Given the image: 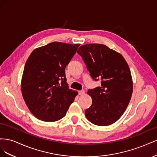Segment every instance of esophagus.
I'll list each match as a JSON object with an SVG mask.
<instances>
[{
	"label": "esophagus",
	"instance_id": "1",
	"mask_svg": "<svg viewBox=\"0 0 157 157\" xmlns=\"http://www.w3.org/2000/svg\"><path fill=\"white\" fill-rule=\"evenodd\" d=\"M84 94H85L84 90H80V91L78 92V94L80 95V96H82V95H84Z\"/></svg>",
	"mask_w": 157,
	"mask_h": 157
}]
</instances>
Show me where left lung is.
<instances>
[{"instance_id": "obj_1", "label": "left lung", "mask_w": 157, "mask_h": 157, "mask_svg": "<svg viewBox=\"0 0 157 157\" xmlns=\"http://www.w3.org/2000/svg\"><path fill=\"white\" fill-rule=\"evenodd\" d=\"M77 52L92 78L96 81L101 80L100 86L88 90L92 104L85 111V115L94 124H112L124 113L132 97L129 66L121 54L103 44H84Z\"/></svg>"}]
</instances>
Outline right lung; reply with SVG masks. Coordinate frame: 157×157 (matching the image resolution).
Listing matches in <instances>:
<instances>
[{
  "label": "right lung",
  "instance_id": "obj_1",
  "mask_svg": "<svg viewBox=\"0 0 157 157\" xmlns=\"http://www.w3.org/2000/svg\"><path fill=\"white\" fill-rule=\"evenodd\" d=\"M80 44L54 42L39 47L28 58L21 78V93L38 119L54 122L65 116L78 92L69 88L65 69Z\"/></svg>",
  "mask_w": 157,
  "mask_h": 157
}]
</instances>
